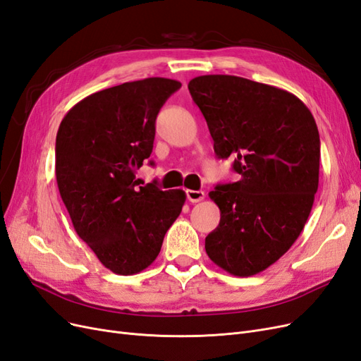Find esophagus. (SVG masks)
Wrapping results in <instances>:
<instances>
[{"label": "esophagus", "instance_id": "34e87169", "mask_svg": "<svg viewBox=\"0 0 361 361\" xmlns=\"http://www.w3.org/2000/svg\"><path fill=\"white\" fill-rule=\"evenodd\" d=\"M186 198H188L191 203H198V202H202L203 198H204V192L203 191L186 190Z\"/></svg>", "mask_w": 361, "mask_h": 361}]
</instances>
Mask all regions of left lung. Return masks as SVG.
<instances>
[{
  "instance_id": "obj_1",
  "label": "left lung",
  "mask_w": 361,
  "mask_h": 361,
  "mask_svg": "<svg viewBox=\"0 0 361 361\" xmlns=\"http://www.w3.org/2000/svg\"><path fill=\"white\" fill-rule=\"evenodd\" d=\"M218 158L233 157L240 179L209 197L221 210L204 247L216 266L252 276L287 252L312 210L319 178V134L288 91L228 74L190 80Z\"/></svg>"
}]
</instances>
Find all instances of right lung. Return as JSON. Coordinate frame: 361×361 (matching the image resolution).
Instances as JSON below:
<instances>
[{
  "mask_svg": "<svg viewBox=\"0 0 361 361\" xmlns=\"http://www.w3.org/2000/svg\"><path fill=\"white\" fill-rule=\"evenodd\" d=\"M180 86L164 78L122 83L83 98L61 121L55 146L61 198L79 238L116 275L151 266L182 212V190L135 180L152 154L158 111Z\"/></svg>",
  "mask_w": 361,
  "mask_h": 361,
  "instance_id": "right-lung-1",
  "label": "right lung"
}]
</instances>
